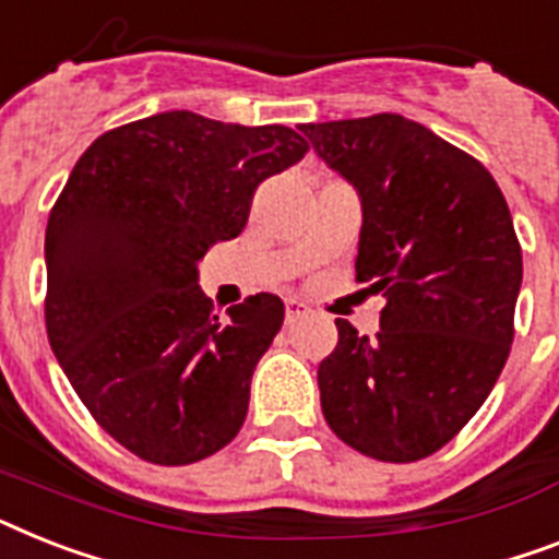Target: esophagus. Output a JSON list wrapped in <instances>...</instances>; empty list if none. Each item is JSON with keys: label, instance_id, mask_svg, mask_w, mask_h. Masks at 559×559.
I'll return each instance as SVG.
<instances>
[{"label": "esophagus", "instance_id": "obj_1", "mask_svg": "<svg viewBox=\"0 0 559 559\" xmlns=\"http://www.w3.org/2000/svg\"><path fill=\"white\" fill-rule=\"evenodd\" d=\"M307 312H310V307H307V304L289 298V301H287V324H295V321L304 319Z\"/></svg>", "mask_w": 559, "mask_h": 559}]
</instances>
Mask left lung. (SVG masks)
<instances>
[{
  "label": "left lung",
  "instance_id": "left-lung-1",
  "mask_svg": "<svg viewBox=\"0 0 559 559\" xmlns=\"http://www.w3.org/2000/svg\"><path fill=\"white\" fill-rule=\"evenodd\" d=\"M301 131L358 189L356 278L388 298L373 338L335 319L324 419L365 456L425 460L483 407L511 353L523 249L508 203L483 163L402 115Z\"/></svg>",
  "mask_w": 559,
  "mask_h": 559
}]
</instances>
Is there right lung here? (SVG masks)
<instances>
[{"mask_svg": "<svg viewBox=\"0 0 559 559\" xmlns=\"http://www.w3.org/2000/svg\"><path fill=\"white\" fill-rule=\"evenodd\" d=\"M307 152L287 126L163 111L99 134L59 192L48 342L99 428L140 460L192 465L238 437L284 304L258 293L221 319L194 264L240 235L258 183Z\"/></svg>", "mask_w": 559, "mask_h": 559, "instance_id": "1", "label": "right lung"}]
</instances>
